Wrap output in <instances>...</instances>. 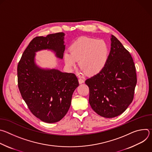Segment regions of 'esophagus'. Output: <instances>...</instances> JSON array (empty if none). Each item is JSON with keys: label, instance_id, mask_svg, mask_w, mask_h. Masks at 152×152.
Segmentation results:
<instances>
[{"label": "esophagus", "instance_id": "esophagus-1", "mask_svg": "<svg viewBox=\"0 0 152 152\" xmlns=\"http://www.w3.org/2000/svg\"><path fill=\"white\" fill-rule=\"evenodd\" d=\"M79 82L80 84H81V83L84 82V80L83 79H82V78H79Z\"/></svg>", "mask_w": 152, "mask_h": 152}]
</instances>
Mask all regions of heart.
<instances>
[{"label": "heart", "instance_id": "obj_1", "mask_svg": "<svg viewBox=\"0 0 152 152\" xmlns=\"http://www.w3.org/2000/svg\"><path fill=\"white\" fill-rule=\"evenodd\" d=\"M70 53H65L64 58L69 68L79 66L83 73L93 76L100 73L105 67L109 58V48L106 43L97 39L81 37L70 46Z\"/></svg>", "mask_w": 152, "mask_h": 152}]
</instances>
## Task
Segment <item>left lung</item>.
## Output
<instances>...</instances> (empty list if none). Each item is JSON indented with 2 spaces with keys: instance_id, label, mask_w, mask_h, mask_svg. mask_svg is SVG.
<instances>
[{
  "instance_id": "left-lung-1",
  "label": "left lung",
  "mask_w": 152,
  "mask_h": 152,
  "mask_svg": "<svg viewBox=\"0 0 152 152\" xmlns=\"http://www.w3.org/2000/svg\"><path fill=\"white\" fill-rule=\"evenodd\" d=\"M107 62L98 74L87 79L89 103L92 109L104 118L124 113L133 100L137 79L132 57L113 35Z\"/></svg>"
}]
</instances>
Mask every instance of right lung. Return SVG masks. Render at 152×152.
Instances as JSON below:
<instances>
[{"label":"right lung","instance_id":"right-lung-1","mask_svg":"<svg viewBox=\"0 0 152 152\" xmlns=\"http://www.w3.org/2000/svg\"><path fill=\"white\" fill-rule=\"evenodd\" d=\"M64 35V33L58 32L34 38L17 66L18 86L21 97L36 117L48 123L58 122L66 115L79 82L74 73L37 66L35 52L48 49L62 59L66 46Z\"/></svg>","mask_w":152,"mask_h":152}]
</instances>
